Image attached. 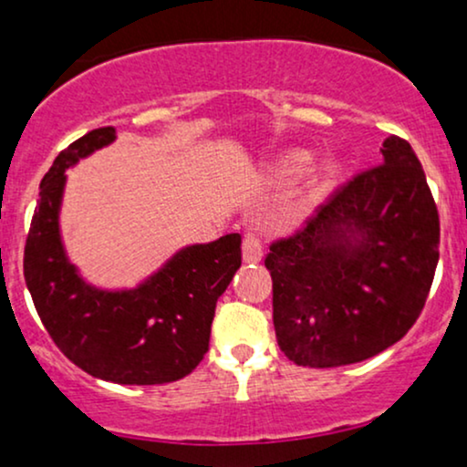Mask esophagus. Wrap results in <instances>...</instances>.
Here are the masks:
<instances>
[{"instance_id": "34e87169", "label": "esophagus", "mask_w": 467, "mask_h": 467, "mask_svg": "<svg viewBox=\"0 0 467 467\" xmlns=\"http://www.w3.org/2000/svg\"><path fill=\"white\" fill-rule=\"evenodd\" d=\"M264 256V241L256 230H248L244 237V261L245 264H259Z\"/></svg>"}]
</instances>
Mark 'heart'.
I'll use <instances>...</instances> for the list:
<instances>
[{
  "instance_id": "b5f03b06",
  "label": "heart",
  "mask_w": 467,
  "mask_h": 467,
  "mask_svg": "<svg viewBox=\"0 0 467 467\" xmlns=\"http://www.w3.org/2000/svg\"><path fill=\"white\" fill-rule=\"evenodd\" d=\"M307 153L303 151H294V153H287L285 158L281 160V164H278V173L285 175V178H292V175H298L301 171L305 169V164H307ZM331 178H334V166H327V169L320 171L318 175H316L314 182H312V189L314 191H323L327 184H329Z\"/></svg>"
}]
</instances>
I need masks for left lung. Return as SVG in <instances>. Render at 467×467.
<instances>
[{
  "label": "left lung",
  "mask_w": 467,
  "mask_h": 467,
  "mask_svg": "<svg viewBox=\"0 0 467 467\" xmlns=\"http://www.w3.org/2000/svg\"><path fill=\"white\" fill-rule=\"evenodd\" d=\"M382 164L320 203L301 230L270 245L272 318L298 367L362 362L401 340L420 318L439 261V213L404 138Z\"/></svg>",
  "instance_id": "1"
}]
</instances>
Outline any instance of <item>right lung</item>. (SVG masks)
Instances as JSON below:
<instances>
[{
    "label": "right lung",
    "instance_id": "obj_1",
    "mask_svg": "<svg viewBox=\"0 0 467 467\" xmlns=\"http://www.w3.org/2000/svg\"><path fill=\"white\" fill-rule=\"evenodd\" d=\"M114 140V127L85 133L44 175L24 250L26 285L55 345L85 373L116 384L175 382L206 356L217 298L241 265V237L186 245L133 289L85 283L58 230L66 169Z\"/></svg>",
    "mask_w": 467,
    "mask_h": 467
}]
</instances>
